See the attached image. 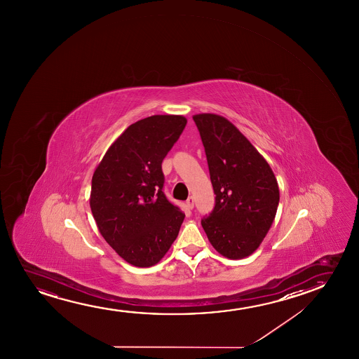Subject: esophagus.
I'll use <instances>...</instances> for the list:
<instances>
[{
    "mask_svg": "<svg viewBox=\"0 0 359 359\" xmlns=\"http://www.w3.org/2000/svg\"><path fill=\"white\" fill-rule=\"evenodd\" d=\"M187 206L189 210L194 208V197H189V198H187Z\"/></svg>",
    "mask_w": 359,
    "mask_h": 359,
    "instance_id": "esophagus-1",
    "label": "esophagus"
}]
</instances>
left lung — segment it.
Masks as SVG:
<instances>
[{
  "label": "left lung",
  "instance_id": "obj_1",
  "mask_svg": "<svg viewBox=\"0 0 359 359\" xmlns=\"http://www.w3.org/2000/svg\"><path fill=\"white\" fill-rule=\"evenodd\" d=\"M206 152L216 205L202 228L212 246L231 260L260 246L275 219L280 190L265 158L233 125L216 114L192 116Z\"/></svg>",
  "mask_w": 359,
  "mask_h": 359
}]
</instances>
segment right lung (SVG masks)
Listing matches in <instances>:
<instances>
[{
  "mask_svg": "<svg viewBox=\"0 0 359 359\" xmlns=\"http://www.w3.org/2000/svg\"><path fill=\"white\" fill-rule=\"evenodd\" d=\"M187 123L182 115H153L130 125L94 170L89 205L99 231L136 267L162 260L185 218L163 192L162 162Z\"/></svg>",
  "mask_w": 359,
  "mask_h": 359,
  "instance_id": "1",
  "label": "right lung"
}]
</instances>
